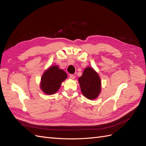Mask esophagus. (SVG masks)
Returning <instances> with one entry per match:
<instances>
[{"instance_id": "34e87169", "label": "esophagus", "mask_w": 146, "mask_h": 146, "mask_svg": "<svg viewBox=\"0 0 146 146\" xmlns=\"http://www.w3.org/2000/svg\"><path fill=\"white\" fill-rule=\"evenodd\" d=\"M69 77H70V79L73 80V79H74V78H75V75H74V74H70Z\"/></svg>"}]
</instances>
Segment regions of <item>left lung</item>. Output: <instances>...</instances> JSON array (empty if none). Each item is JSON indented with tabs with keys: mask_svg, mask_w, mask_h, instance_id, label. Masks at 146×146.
I'll use <instances>...</instances> for the list:
<instances>
[{
	"mask_svg": "<svg viewBox=\"0 0 146 146\" xmlns=\"http://www.w3.org/2000/svg\"><path fill=\"white\" fill-rule=\"evenodd\" d=\"M78 81L82 93L87 99L94 100L99 96L101 91V81L98 73L92 67L84 69Z\"/></svg>",
	"mask_w": 146,
	"mask_h": 146,
	"instance_id": "1",
	"label": "left lung"
}]
</instances>
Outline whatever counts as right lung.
Returning <instances> with one entry per match:
<instances>
[{
	"label": "right lung",
	"mask_w": 146,
	"mask_h": 146,
	"mask_svg": "<svg viewBox=\"0 0 146 146\" xmlns=\"http://www.w3.org/2000/svg\"><path fill=\"white\" fill-rule=\"evenodd\" d=\"M66 78L67 74L64 70L60 69L57 65L51 66L45 71L41 78V90L46 94H54L57 92Z\"/></svg>",
	"instance_id": "right-lung-1"
}]
</instances>
